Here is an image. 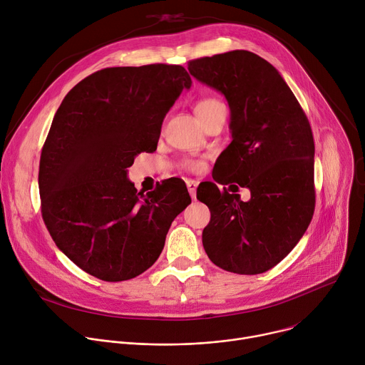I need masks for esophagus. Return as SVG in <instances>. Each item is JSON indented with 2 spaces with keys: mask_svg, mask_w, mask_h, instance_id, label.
<instances>
[{
  "mask_svg": "<svg viewBox=\"0 0 365 365\" xmlns=\"http://www.w3.org/2000/svg\"><path fill=\"white\" fill-rule=\"evenodd\" d=\"M186 186H187V190H189V193H190V197H192V199H196V187H197V182H196V180L189 179V180H186Z\"/></svg>",
  "mask_w": 365,
  "mask_h": 365,
  "instance_id": "obj_1",
  "label": "esophagus"
}]
</instances>
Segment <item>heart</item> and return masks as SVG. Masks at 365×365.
Instances as JSON below:
<instances>
[{"label": "heart", "instance_id": "obj_1", "mask_svg": "<svg viewBox=\"0 0 365 365\" xmlns=\"http://www.w3.org/2000/svg\"><path fill=\"white\" fill-rule=\"evenodd\" d=\"M225 108L224 103L218 99V98H214V96H206V98H202L200 101L196 102L195 106V113L197 115V118L200 120V123L203 124L207 118L212 117L217 111ZM186 168L193 170V172H199L203 169V163L202 162H187L186 163Z\"/></svg>", "mask_w": 365, "mask_h": 365}]
</instances>
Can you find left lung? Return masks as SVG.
<instances>
[{
  "mask_svg": "<svg viewBox=\"0 0 365 365\" xmlns=\"http://www.w3.org/2000/svg\"><path fill=\"white\" fill-rule=\"evenodd\" d=\"M187 69L224 93L231 110L232 141L217 162L228 178L217 182L230 189L221 192L210 182L196 192L211 211L203 248L227 272L264 273L294 248L314 217L315 143L309 120L277 69L248 50L193 59ZM240 187L250 189V201L229 193Z\"/></svg>",
  "mask_w": 365,
  "mask_h": 365,
  "instance_id": "8db88e82",
  "label": "left lung"
}]
</instances>
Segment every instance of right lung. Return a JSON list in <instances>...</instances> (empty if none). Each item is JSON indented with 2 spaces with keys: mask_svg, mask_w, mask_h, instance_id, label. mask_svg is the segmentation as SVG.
<instances>
[{
  "mask_svg": "<svg viewBox=\"0 0 365 365\" xmlns=\"http://www.w3.org/2000/svg\"><path fill=\"white\" fill-rule=\"evenodd\" d=\"M190 85L180 65L106 68L62 101L40 155L41 217L88 274L123 282L144 273L190 203L178 179L145 195L127 179L135 155L158 148L166 114Z\"/></svg>",
  "mask_w": 365,
  "mask_h": 365,
  "instance_id": "1",
  "label": "right lung"
}]
</instances>
